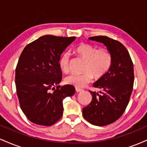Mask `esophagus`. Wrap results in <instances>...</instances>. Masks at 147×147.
Masks as SVG:
<instances>
[{"instance_id": "obj_1", "label": "esophagus", "mask_w": 147, "mask_h": 147, "mask_svg": "<svg viewBox=\"0 0 147 147\" xmlns=\"http://www.w3.org/2000/svg\"><path fill=\"white\" fill-rule=\"evenodd\" d=\"M75 90H76V92H81V91H82V89H81V88H75Z\"/></svg>"}]
</instances>
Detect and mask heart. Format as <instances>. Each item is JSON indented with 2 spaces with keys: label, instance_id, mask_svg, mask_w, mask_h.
I'll use <instances>...</instances> for the list:
<instances>
[{
  "label": "heart",
  "instance_id": "1",
  "mask_svg": "<svg viewBox=\"0 0 147 147\" xmlns=\"http://www.w3.org/2000/svg\"><path fill=\"white\" fill-rule=\"evenodd\" d=\"M78 55L86 60L82 75L72 74L65 78V82L77 88H83L88 85L93 77L99 79L105 75L112 64L113 57L110 50L106 48H97V46L88 43H82L76 49ZM59 68L64 73L70 70V55L68 52H63L59 61Z\"/></svg>",
  "mask_w": 147,
  "mask_h": 147
}]
</instances>
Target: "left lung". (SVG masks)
Masks as SVG:
<instances>
[{
    "mask_svg": "<svg viewBox=\"0 0 147 147\" xmlns=\"http://www.w3.org/2000/svg\"><path fill=\"white\" fill-rule=\"evenodd\" d=\"M90 40L104 44L112 54L110 69L93 84L102 90L92 95L88 106L83 109L84 117L90 124L106 126L115 122L126 110L134 83V69L131 57L122 43L106 36H91Z\"/></svg>",
    "mask_w": 147,
    "mask_h": 147,
    "instance_id": "1",
    "label": "left lung"
}]
</instances>
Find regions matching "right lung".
<instances>
[{"label": "right lung", "instance_id": "obj_1", "mask_svg": "<svg viewBox=\"0 0 147 147\" xmlns=\"http://www.w3.org/2000/svg\"><path fill=\"white\" fill-rule=\"evenodd\" d=\"M75 38L45 35L21 52L15 83L20 107L30 122L41 126L55 124L63 115V100L75 94L73 86L58 84L62 79L61 55Z\"/></svg>", "mask_w": 147, "mask_h": 147}]
</instances>
